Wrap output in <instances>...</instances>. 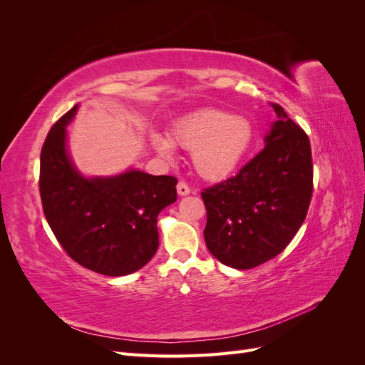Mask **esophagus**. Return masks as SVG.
Segmentation results:
<instances>
[{
  "instance_id": "obj_1",
  "label": "esophagus",
  "mask_w": 365,
  "mask_h": 365,
  "mask_svg": "<svg viewBox=\"0 0 365 365\" xmlns=\"http://www.w3.org/2000/svg\"><path fill=\"white\" fill-rule=\"evenodd\" d=\"M176 192H178L180 196H187V195L190 193V189H189V185H187L184 181H180L178 185H176Z\"/></svg>"
}]
</instances>
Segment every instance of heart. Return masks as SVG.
Instances as JSON below:
<instances>
[{
  "instance_id": "b5f03b06",
  "label": "heart",
  "mask_w": 365,
  "mask_h": 365,
  "mask_svg": "<svg viewBox=\"0 0 365 365\" xmlns=\"http://www.w3.org/2000/svg\"><path fill=\"white\" fill-rule=\"evenodd\" d=\"M150 141L164 160L173 158V148L192 152L195 170L202 178L222 181L233 175L248 155L254 130L244 117L205 109L175 123L169 138L152 134Z\"/></svg>"
}]
</instances>
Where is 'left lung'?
<instances>
[{
  "mask_svg": "<svg viewBox=\"0 0 365 365\" xmlns=\"http://www.w3.org/2000/svg\"><path fill=\"white\" fill-rule=\"evenodd\" d=\"M277 120L264 148L236 176L201 193L204 239L227 267L250 269L288 247L304 222L312 197V152L306 132L272 103Z\"/></svg>",
  "mask_w": 365,
  "mask_h": 365,
  "instance_id": "left-lung-1",
  "label": "left lung"
}]
</instances>
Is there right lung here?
Returning a JSON list of instances; mask_svg holds the SVG:
<instances>
[{
    "instance_id": "1",
    "label": "right lung",
    "mask_w": 365,
    "mask_h": 365,
    "mask_svg": "<svg viewBox=\"0 0 365 365\" xmlns=\"http://www.w3.org/2000/svg\"><path fill=\"white\" fill-rule=\"evenodd\" d=\"M77 108L74 105L53 125L41 150L43 215L74 262L111 277L128 275L155 256L157 217L176 201L178 180L135 169L86 178L67 150V126Z\"/></svg>"
}]
</instances>
